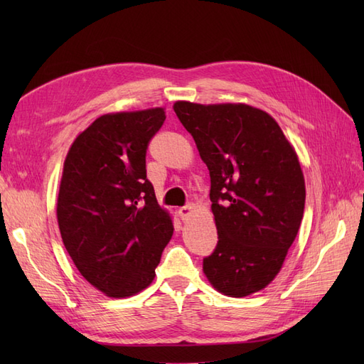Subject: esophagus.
I'll use <instances>...</instances> for the list:
<instances>
[{"mask_svg": "<svg viewBox=\"0 0 364 364\" xmlns=\"http://www.w3.org/2000/svg\"><path fill=\"white\" fill-rule=\"evenodd\" d=\"M193 209H194L193 205H186V206L181 208V209H179V217H181V220H186V218H188V217L191 215V213H193Z\"/></svg>", "mask_w": 364, "mask_h": 364, "instance_id": "esophagus-1", "label": "esophagus"}]
</instances>
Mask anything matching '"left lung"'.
<instances>
[{"instance_id": "left-lung-1", "label": "left lung", "mask_w": 364, "mask_h": 364, "mask_svg": "<svg viewBox=\"0 0 364 364\" xmlns=\"http://www.w3.org/2000/svg\"><path fill=\"white\" fill-rule=\"evenodd\" d=\"M211 178L218 234L203 273L230 297L257 293L277 278L299 230L305 181L299 158L272 115L245 103L176 102Z\"/></svg>"}]
</instances>
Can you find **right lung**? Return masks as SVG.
<instances>
[{"label": "right lung", "instance_id": "add662e5", "mask_svg": "<svg viewBox=\"0 0 364 364\" xmlns=\"http://www.w3.org/2000/svg\"><path fill=\"white\" fill-rule=\"evenodd\" d=\"M164 107L98 117L63 162L58 223L77 270L109 297H129L155 279L173 220L147 179L146 151Z\"/></svg>", "mask_w": 364, "mask_h": 364}]
</instances>
